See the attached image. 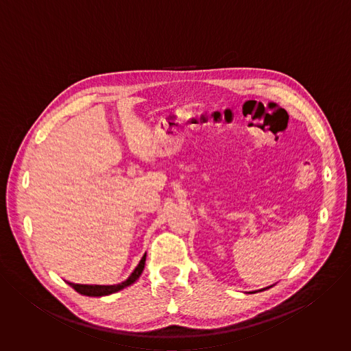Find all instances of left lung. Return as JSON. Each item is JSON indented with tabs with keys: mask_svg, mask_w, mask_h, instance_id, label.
<instances>
[{
	"mask_svg": "<svg viewBox=\"0 0 351 351\" xmlns=\"http://www.w3.org/2000/svg\"><path fill=\"white\" fill-rule=\"evenodd\" d=\"M269 287H271V286H269ZM269 287H265V289H269Z\"/></svg>",
	"mask_w": 351,
	"mask_h": 351,
	"instance_id": "1",
	"label": "left lung"
}]
</instances>
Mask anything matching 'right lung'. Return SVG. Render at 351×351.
Listing matches in <instances>:
<instances>
[{
    "label": "right lung",
    "mask_w": 351,
    "mask_h": 351,
    "mask_svg": "<svg viewBox=\"0 0 351 351\" xmlns=\"http://www.w3.org/2000/svg\"><path fill=\"white\" fill-rule=\"evenodd\" d=\"M144 264H145V254L143 256V258L140 260L138 265L136 267V269L132 272V275L122 283L119 285H111V286H99V285H75V283H69L77 293L84 294V295H90V297H101V295H108L112 293H117L122 289H125L126 286H130L132 283H134L138 276L141 275L143 269H144Z\"/></svg>",
    "instance_id": "1"
}]
</instances>
